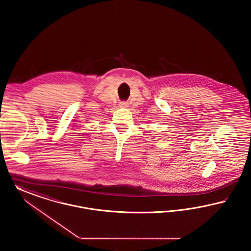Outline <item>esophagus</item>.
Listing matches in <instances>:
<instances>
[{"label": "esophagus", "mask_w": 251, "mask_h": 251, "mask_svg": "<svg viewBox=\"0 0 251 251\" xmlns=\"http://www.w3.org/2000/svg\"><path fill=\"white\" fill-rule=\"evenodd\" d=\"M120 106H122V107H127V104L126 103H121Z\"/></svg>", "instance_id": "esophagus-1"}]
</instances>
